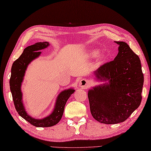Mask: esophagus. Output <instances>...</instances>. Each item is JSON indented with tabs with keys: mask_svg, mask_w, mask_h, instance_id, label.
Returning <instances> with one entry per match:
<instances>
[{
	"mask_svg": "<svg viewBox=\"0 0 151 151\" xmlns=\"http://www.w3.org/2000/svg\"><path fill=\"white\" fill-rule=\"evenodd\" d=\"M79 86L82 88V89H87V88L90 86V81L86 79H81V80L79 81Z\"/></svg>",
	"mask_w": 151,
	"mask_h": 151,
	"instance_id": "1",
	"label": "esophagus"
}]
</instances>
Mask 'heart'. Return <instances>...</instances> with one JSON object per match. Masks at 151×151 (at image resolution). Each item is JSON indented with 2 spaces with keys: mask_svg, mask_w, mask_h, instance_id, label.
I'll return each mask as SVG.
<instances>
[{
  "mask_svg": "<svg viewBox=\"0 0 151 151\" xmlns=\"http://www.w3.org/2000/svg\"><path fill=\"white\" fill-rule=\"evenodd\" d=\"M99 53V50L97 49H92V50H90L89 51H88V53H87V55L90 58H93V57H95V56H97ZM98 58L99 60H102L104 59V56L102 55H99L98 56Z\"/></svg>",
  "mask_w": 151,
  "mask_h": 151,
  "instance_id": "b5f03b06",
  "label": "heart"
}]
</instances>
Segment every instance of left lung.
<instances>
[{
  "label": "left lung",
  "instance_id": "obj_1",
  "mask_svg": "<svg viewBox=\"0 0 151 151\" xmlns=\"http://www.w3.org/2000/svg\"><path fill=\"white\" fill-rule=\"evenodd\" d=\"M115 42L117 56L93 72L96 80L104 83L88 91L93 117L105 124L123 122L137 109L144 82L139 56L126 42Z\"/></svg>",
  "mask_w": 151,
  "mask_h": 151
}]
</instances>
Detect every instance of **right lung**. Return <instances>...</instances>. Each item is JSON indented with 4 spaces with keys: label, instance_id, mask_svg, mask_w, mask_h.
<instances>
[{
    "label": "right lung",
    "instance_id": "1",
    "mask_svg": "<svg viewBox=\"0 0 151 151\" xmlns=\"http://www.w3.org/2000/svg\"><path fill=\"white\" fill-rule=\"evenodd\" d=\"M50 46L49 42H39L28 46L24 50L21 56L12 64L11 68L10 88L16 110L19 115L31 125L38 127H51L57 124L63 115L64 107L68 99L74 93L73 88L63 90L58 94L56 99L54 109L49 116L41 119H36L29 116L25 110L23 101L22 84L24 81L26 70L31 62L39 57V51Z\"/></svg>",
    "mask_w": 151,
    "mask_h": 151
}]
</instances>
